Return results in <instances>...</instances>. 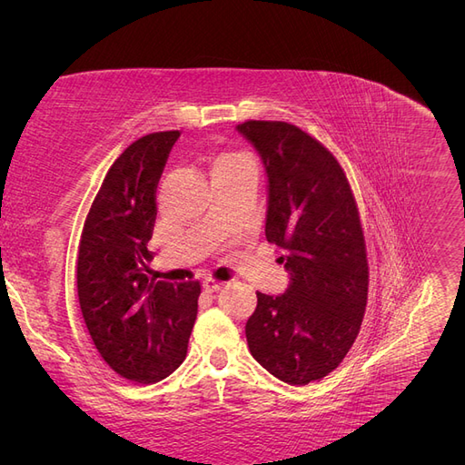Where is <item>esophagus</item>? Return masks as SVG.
Segmentation results:
<instances>
[{
    "label": "esophagus",
    "instance_id": "1",
    "mask_svg": "<svg viewBox=\"0 0 465 465\" xmlns=\"http://www.w3.org/2000/svg\"><path fill=\"white\" fill-rule=\"evenodd\" d=\"M224 287V283H221V281H215V279H205L203 281V289L207 291V292H217V291H221Z\"/></svg>",
    "mask_w": 465,
    "mask_h": 465
}]
</instances>
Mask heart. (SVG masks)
<instances>
[{
    "label": "heart",
    "mask_w": 465,
    "mask_h": 465,
    "mask_svg": "<svg viewBox=\"0 0 465 465\" xmlns=\"http://www.w3.org/2000/svg\"><path fill=\"white\" fill-rule=\"evenodd\" d=\"M242 161H248L246 157H242V154H236V153H219L217 157H213V161H211V173H219V171H224V168H229L236 163H242Z\"/></svg>",
    "instance_id": "obj_1"
}]
</instances>
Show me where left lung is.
I'll return each mask as SVG.
<instances>
[{"instance_id":"left-lung-1","label":"left lung","mask_w":465,"mask_h":465,"mask_svg":"<svg viewBox=\"0 0 465 465\" xmlns=\"http://www.w3.org/2000/svg\"><path fill=\"white\" fill-rule=\"evenodd\" d=\"M263 161L270 200L265 238L285 252L289 289L246 322L250 353L292 386L340 367L353 347L369 297V262L355 195L333 153L287 122L238 124Z\"/></svg>"}]
</instances>
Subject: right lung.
Here are the masks:
<instances>
[{"instance_id": "1", "label": "right lung", "mask_w": 465, "mask_h": 465, "mask_svg": "<svg viewBox=\"0 0 465 465\" xmlns=\"http://www.w3.org/2000/svg\"><path fill=\"white\" fill-rule=\"evenodd\" d=\"M180 132L139 137L108 168L83 224L77 294L83 320L108 367L135 384H154L186 359L200 281L149 277L147 242L157 184Z\"/></svg>"}]
</instances>
